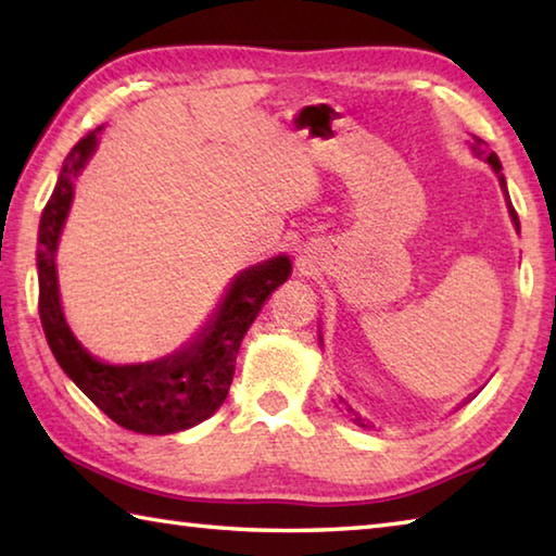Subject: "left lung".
I'll return each mask as SVG.
<instances>
[{
	"label": "left lung",
	"instance_id": "left-lung-1",
	"mask_svg": "<svg viewBox=\"0 0 556 556\" xmlns=\"http://www.w3.org/2000/svg\"><path fill=\"white\" fill-rule=\"evenodd\" d=\"M471 150L477 155H481V157H486L489 160V165L493 167V173L498 175V181H501V187H503V194L508 197V189H506V177L501 175V160H498V155L496 153H489V143L486 140H481L479 136H473V140H471ZM508 211H510V218H513V224H516V228L520 230V220H518V214H516V208H513V204H510V199H508ZM352 416H355V420L359 422V426H365V420H362L355 410H352ZM367 428V426H365Z\"/></svg>",
	"mask_w": 556,
	"mask_h": 556
}]
</instances>
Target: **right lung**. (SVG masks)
I'll use <instances>...</instances> for the list:
<instances>
[{
	"label": "right lung",
	"mask_w": 556,
	"mask_h": 556,
	"mask_svg": "<svg viewBox=\"0 0 556 556\" xmlns=\"http://www.w3.org/2000/svg\"><path fill=\"white\" fill-rule=\"evenodd\" d=\"M97 148V130L83 136L60 169L38 226V313L50 350L85 396L121 428L143 435H167L214 416L236 375L243 336L271 291L291 275L289 257L250 267L230 287L224 306L189 348L150 365H104L79 345L63 318L58 296L55 248L73 201L79 169Z\"/></svg>",
	"instance_id": "1"
}]
</instances>
